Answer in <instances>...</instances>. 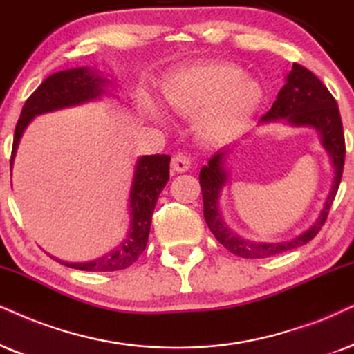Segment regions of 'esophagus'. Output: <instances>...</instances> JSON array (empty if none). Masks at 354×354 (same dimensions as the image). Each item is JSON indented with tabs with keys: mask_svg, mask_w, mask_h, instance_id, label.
<instances>
[{
	"mask_svg": "<svg viewBox=\"0 0 354 354\" xmlns=\"http://www.w3.org/2000/svg\"><path fill=\"white\" fill-rule=\"evenodd\" d=\"M171 168L176 173H185L191 168V160L185 153H176L171 160Z\"/></svg>",
	"mask_w": 354,
	"mask_h": 354,
	"instance_id": "34e87169",
	"label": "esophagus"
}]
</instances>
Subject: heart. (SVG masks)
<instances>
[{
    "label": "heart",
    "mask_w": 354,
    "mask_h": 354,
    "mask_svg": "<svg viewBox=\"0 0 354 354\" xmlns=\"http://www.w3.org/2000/svg\"><path fill=\"white\" fill-rule=\"evenodd\" d=\"M160 93L169 113L196 115V133L207 144H225L240 136L263 100L258 82L243 77L239 66L223 62L176 71L162 84ZM142 104L150 115L158 118L149 97H142Z\"/></svg>",
    "instance_id": "heart-1"
}]
</instances>
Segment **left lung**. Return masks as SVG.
Instances as JSON below:
<instances>
[{"label": "left lung", "instance_id": "8db88e82", "mask_svg": "<svg viewBox=\"0 0 354 354\" xmlns=\"http://www.w3.org/2000/svg\"><path fill=\"white\" fill-rule=\"evenodd\" d=\"M281 119H284L292 127H312L319 132L320 144L328 153L333 167L332 187H330L324 207L320 210L319 218L301 235L286 241H276V243L247 240L243 236L236 235L234 230H230V227L222 218L218 201H221L223 186L227 185V180H229L225 162L232 149L227 147V149L216 151L214 156H210L209 163L201 168L199 173L201 189H203L204 218L214 236L236 257L268 258L308 243L319 234L322 225L325 223L328 210L332 207L335 196H337L339 181H342L344 151L346 150H344L343 125L338 104L325 84L310 70L299 64L292 65V70L286 77V84L277 93L276 101L272 102L271 109L263 115L259 124L274 122V120Z\"/></svg>", "mask_w": 354, "mask_h": 354}]
</instances>
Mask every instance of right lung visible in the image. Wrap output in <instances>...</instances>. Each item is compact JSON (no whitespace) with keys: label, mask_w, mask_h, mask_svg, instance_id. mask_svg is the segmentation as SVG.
<instances>
[{"label":"right lung","mask_w":354,"mask_h":354,"mask_svg":"<svg viewBox=\"0 0 354 354\" xmlns=\"http://www.w3.org/2000/svg\"><path fill=\"white\" fill-rule=\"evenodd\" d=\"M111 86H113L111 80L101 77V73L88 66L57 71L44 80L22 106L21 118L16 124L15 142H12L11 168L22 133L35 115L101 100V96L111 95ZM169 160H171L169 155H145L137 160L133 168L131 196H129L131 227L122 243L91 261L68 263L55 258L57 261L75 270L95 272L119 271L133 265L144 253L149 241L156 201L169 180Z\"/></svg>","instance_id":"add662e5"}]
</instances>
